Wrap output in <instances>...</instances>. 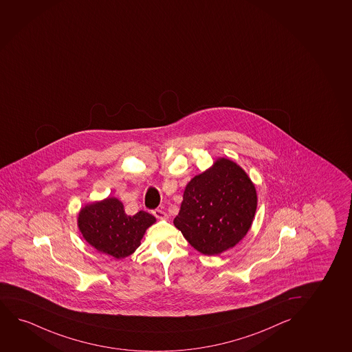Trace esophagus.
Instances as JSON below:
<instances>
[{"instance_id": "esophagus-1", "label": "esophagus", "mask_w": 352, "mask_h": 352, "mask_svg": "<svg viewBox=\"0 0 352 352\" xmlns=\"http://www.w3.org/2000/svg\"><path fill=\"white\" fill-rule=\"evenodd\" d=\"M152 213H153V215H155V217H156L157 219L168 218V214L165 213V212H163V210H152Z\"/></svg>"}]
</instances>
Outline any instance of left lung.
I'll return each mask as SVG.
<instances>
[{"mask_svg": "<svg viewBox=\"0 0 352 352\" xmlns=\"http://www.w3.org/2000/svg\"><path fill=\"white\" fill-rule=\"evenodd\" d=\"M256 208L249 176L234 162L220 158L188 183L174 223L201 254H220L244 238Z\"/></svg>", "mask_w": 352, "mask_h": 352, "instance_id": "left-lung-1", "label": "left lung"}]
</instances>
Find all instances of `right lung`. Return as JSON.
<instances>
[{
	"instance_id": "obj_1",
	"label": "right lung",
	"mask_w": 352,
	"mask_h": 352,
	"mask_svg": "<svg viewBox=\"0 0 352 352\" xmlns=\"http://www.w3.org/2000/svg\"><path fill=\"white\" fill-rule=\"evenodd\" d=\"M155 221L156 218L144 210L127 215L124 205L114 197L85 206L78 215V227L85 241L118 259L133 254L147 227Z\"/></svg>"
}]
</instances>
